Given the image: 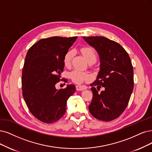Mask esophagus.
Returning <instances> with one entry per match:
<instances>
[{"mask_svg":"<svg viewBox=\"0 0 152 152\" xmlns=\"http://www.w3.org/2000/svg\"><path fill=\"white\" fill-rule=\"evenodd\" d=\"M76 90L77 91H83L85 90V89H86V87L85 86H81V85H77L76 86Z\"/></svg>","mask_w":152,"mask_h":152,"instance_id":"obj_1","label":"esophagus"}]
</instances>
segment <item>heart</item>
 I'll use <instances>...</instances> for the list:
<instances>
[{"mask_svg": "<svg viewBox=\"0 0 152 152\" xmlns=\"http://www.w3.org/2000/svg\"><path fill=\"white\" fill-rule=\"evenodd\" d=\"M81 52L88 63H90V62H94V63L96 61L98 54L96 50L90 46L83 47L81 49ZM73 56H74L73 50H69L68 52H67L64 58V63L66 66L68 67L71 65ZM69 76L72 81L77 84L88 81L91 78V75L90 74L80 69L73 70L70 72Z\"/></svg>", "mask_w": 152, "mask_h": 152, "instance_id": "obj_1", "label": "heart"}]
</instances>
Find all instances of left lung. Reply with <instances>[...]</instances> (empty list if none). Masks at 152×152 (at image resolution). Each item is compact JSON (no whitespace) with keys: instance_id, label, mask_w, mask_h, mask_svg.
<instances>
[{"instance_id":"8db88e82","label":"left lung","mask_w":152,"mask_h":152,"mask_svg":"<svg viewBox=\"0 0 152 152\" xmlns=\"http://www.w3.org/2000/svg\"><path fill=\"white\" fill-rule=\"evenodd\" d=\"M83 38L96 49L100 59V70L96 80L90 85L93 98L88 107L89 112L99 120H113L126 109L133 89L130 58L120 44L108 38ZM102 87L104 91L99 93Z\"/></svg>"}]
</instances>
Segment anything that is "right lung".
<instances>
[{
	"mask_svg": "<svg viewBox=\"0 0 152 152\" xmlns=\"http://www.w3.org/2000/svg\"><path fill=\"white\" fill-rule=\"evenodd\" d=\"M77 37L42 39L27 53L22 74V95L31 113L42 122L52 123L63 117L67 100L76 91L74 85L60 89L55 85L63 71L64 56Z\"/></svg>",
	"mask_w": 152,
	"mask_h": 152,
	"instance_id": "1",
	"label": "right lung"
}]
</instances>
